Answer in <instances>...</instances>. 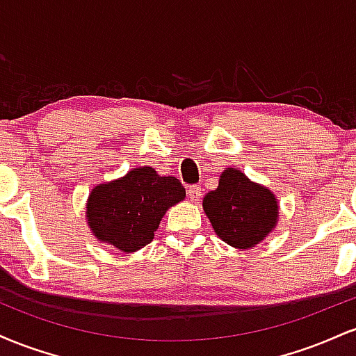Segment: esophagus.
I'll return each instance as SVG.
<instances>
[{"label":"esophagus","instance_id":"34e87169","mask_svg":"<svg viewBox=\"0 0 356 356\" xmlns=\"http://www.w3.org/2000/svg\"><path fill=\"white\" fill-rule=\"evenodd\" d=\"M187 195H189V199H191L192 202H197L199 199H201V195H202L201 187H199V186H191L189 189H187Z\"/></svg>","mask_w":356,"mask_h":356}]
</instances>
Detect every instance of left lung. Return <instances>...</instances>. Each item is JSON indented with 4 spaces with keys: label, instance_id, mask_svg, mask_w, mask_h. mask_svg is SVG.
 <instances>
[{
    "label": "left lung",
    "instance_id": "obj_1",
    "mask_svg": "<svg viewBox=\"0 0 356 356\" xmlns=\"http://www.w3.org/2000/svg\"><path fill=\"white\" fill-rule=\"evenodd\" d=\"M202 207L216 234L238 249L259 244L275 229L280 216L275 194L232 167L220 174L218 189L207 192Z\"/></svg>",
    "mask_w": 356,
    "mask_h": 356
}]
</instances>
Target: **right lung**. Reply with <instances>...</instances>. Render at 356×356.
<instances>
[{"label": "right lung", "instance_id": "obj_1", "mask_svg": "<svg viewBox=\"0 0 356 356\" xmlns=\"http://www.w3.org/2000/svg\"><path fill=\"white\" fill-rule=\"evenodd\" d=\"M179 179L161 177L154 167H137L117 181L93 187L87 201V220L102 243L136 252L154 239L169 207L184 201Z\"/></svg>", "mask_w": 356, "mask_h": 356}]
</instances>
